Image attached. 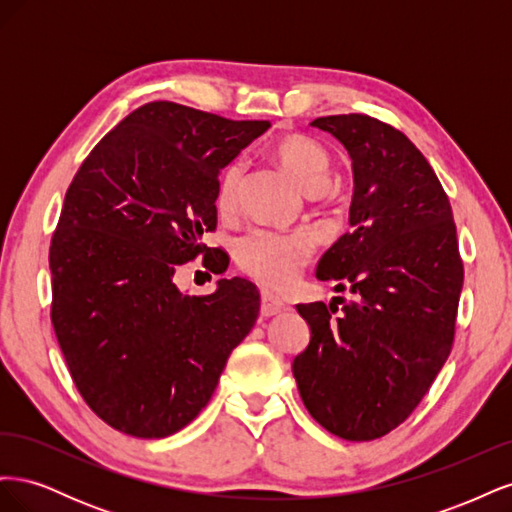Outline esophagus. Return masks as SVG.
I'll use <instances>...</instances> for the list:
<instances>
[{"mask_svg":"<svg viewBox=\"0 0 512 512\" xmlns=\"http://www.w3.org/2000/svg\"><path fill=\"white\" fill-rule=\"evenodd\" d=\"M284 309H286V305H284V301H282V299L273 297V294L262 292V299H260V314H262V316H265V318H271V316L282 314Z\"/></svg>","mask_w":512,"mask_h":512,"instance_id":"1","label":"esophagus"}]
</instances>
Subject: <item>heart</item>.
<instances>
[{"mask_svg": "<svg viewBox=\"0 0 512 512\" xmlns=\"http://www.w3.org/2000/svg\"><path fill=\"white\" fill-rule=\"evenodd\" d=\"M275 156L286 173L297 181L299 188L314 190L329 183L331 156L322 145L305 136H286L275 145ZM243 164L230 162L218 179L215 205L220 211H230L237 203ZM314 250V239L305 230L277 232L256 228L243 235L235 245L239 267L252 275L262 286L284 288L299 273L303 262Z\"/></svg>", "mask_w": 512, "mask_h": 512, "instance_id": "b5f03b06", "label": "heart"}]
</instances>
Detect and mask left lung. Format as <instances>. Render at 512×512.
I'll return each instance as SVG.
<instances>
[{"label": "left lung", "instance_id": "8db88e82", "mask_svg": "<svg viewBox=\"0 0 512 512\" xmlns=\"http://www.w3.org/2000/svg\"><path fill=\"white\" fill-rule=\"evenodd\" d=\"M312 126L346 147L354 179L352 230L324 252L316 277L354 301L297 305L312 337L292 376L324 429L367 442L406 421L451 354L463 286L457 228L436 173L404 132L359 113Z\"/></svg>", "mask_w": 512, "mask_h": 512}]
</instances>
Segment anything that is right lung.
I'll list each match as a JSON object with an SVG mask.
<instances>
[{"mask_svg":"<svg viewBox=\"0 0 512 512\" xmlns=\"http://www.w3.org/2000/svg\"><path fill=\"white\" fill-rule=\"evenodd\" d=\"M269 126L149 102L70 183L49 252L51 320L76 389L121 433L166 438L192 423L254 327L252 282L232 277L190 297L173 277L198 254L226 271L200 241L218 224L220 170Z\"/></svg>","mask_w":512,"mask_h":512,"instance_id":"add662e5","label":"right lung"}]
</instances>
